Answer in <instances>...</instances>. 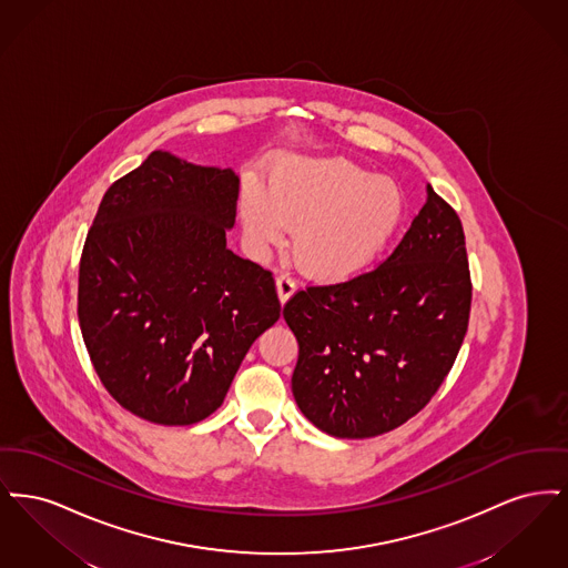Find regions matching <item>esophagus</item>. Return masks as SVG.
Wrapping results in <instances>:
<instances>
[{
  "instance_id": "esophagus-1",
  "label": "esophagus",
  "mask_w": 568,
  "mask_h": 568,
  "mask_svg": "<svg viewBox=\"0 0 568 568\" xmlns=\"http://www.w3.org/2000/svg\"><path fill=\"white\" fill-rule=\"evenodd\" d=\"M276 292H278L281 304H285L292 297V294L296 292V283H294V278L287 272H281L276 276Z\"/></svg>"
}]
</instances>
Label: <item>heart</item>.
I'll use <instances>...</instances> for the list:
<instances>
[{
  "label": "heart",
  "instance_id": "obj_1",
  "mask_svg": "<svg viewBox=\"0 0 568 568\" xmlns=\"http://www.w3.org/2000/svg\"><path fill=\"white\" fill-rule=\"evenodd\" d=\"M405 191L349 160H302L276 165L268 190L251 179L241 216L251 241L274 246L294 232V257L306 274L347 281L371 271L398 236Z\"/></svg>",
  "mask_w": 568,
  "mask_h": 568
}]
</instances>
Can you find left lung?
Wrapping results in <instances>:
<instances>
[{"label": "left lung", "instance_id": "1", "mask_svg": "<svg viewBox=\"0 0 568 568\" xmlns=\"http://www.w3.org/2000/svg\"><path fill=\"white\" fill-rule=\"evenodd\" d=\"M428 197L394 253L355 278L308 285L283 306L296 334L292 392L320 430L368 438L433 400L468 329L473 283L458 213Z\"/></svg>", "mask_w": 568, "mask_h": 568}]
</instances>
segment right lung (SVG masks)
Listing matches in <instances>:
<instances>
[{"instance_id": "right-lung-1", "label": "right lung", "mask_w": 568, "mask_h": 568, "mask_svg": "<svg viewBox=\"0 0 568 568\" xmlns=\"http://www.w3.org/2000/svg\"><path fill=\"white\" fill-rule=\"evenodd\" d=\"M241 181L153 151L104 193L82 246L79 324L110 396L190 426L223 403L253 341L281 317L272 272L225 244Z\"/></svg>"}]
</instances>
